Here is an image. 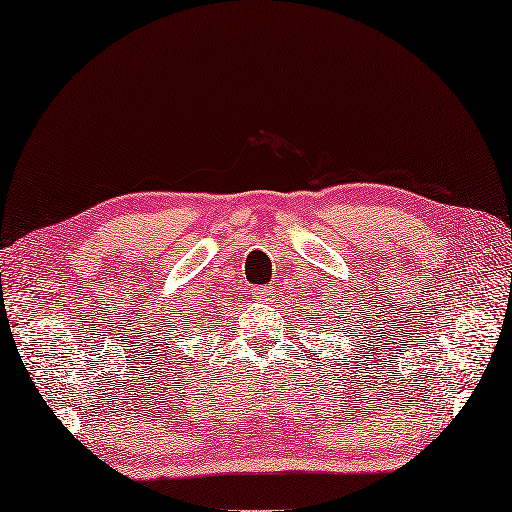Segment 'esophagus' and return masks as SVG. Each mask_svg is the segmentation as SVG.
Masks as SVG:
<instances>
[{"label": "esophagus", "mask_w": 512, "mask_h": 512, "mask_svg": "<svg viewBox=\"0 0 512 512\" xmlns=\"http://www.w3.org/2000/svg\"><path fill=\"white\" fill-rule=\"evenodd\" d=\"M252 296H254L258 302H271V300L276 298L274 289H271V287H254V289H252Z\"/></svg>", "instance_id": "obj_1"}]
</instances>
